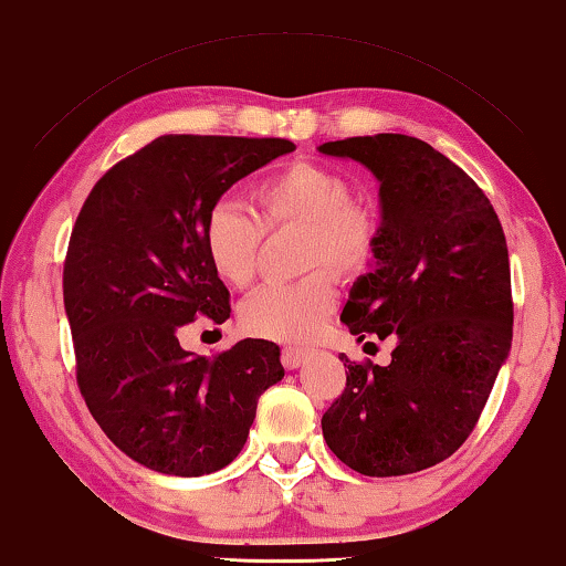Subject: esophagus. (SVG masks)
<instances>
[{
	"label": "esophagus",
	"mask_w": 566,
	"mask_h": 566,
	"mask_svg": "<svg viewBox=\"0 0 566 566\" xmlns=\"http://www.w3.org/2000/svg\"><path fill=\"white\" fill-rule=\"evenodd\" d=\"M305 358H308V354H305V350H298V348H285L283 356H281L283 366L289 368V370L301 368L305 364Z\"/></svg>",
	"instance_id": "obj_1"
}]
</instances>
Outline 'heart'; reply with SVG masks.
<instances>
[{
  "instance_id": "heart-1",
  "label": "heart",
  "mask_w": 566,
  "mask_h": 566,
  "mask_svg": "<svg viewBox=\"0 0 566 566\" xmlns=\"http://www.w3.org/2000/svg\"><path fill=\"white\" fill-rule=\"evenodd\" d=\"M255 216L235 200H218L202 218V248L220 281L233 289L253 283L263 230L303 228L301 265H326L340 277L366 271L376 250V222L354 202V185L338 170L298 163L253 190ZM336 308V285L326 273L298 283H271L240 305L248 333L289 346L318 336Z\"/></svg>"
}]
</instances>
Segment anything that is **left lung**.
Instances as JSON below:
<instances>
[{"label":"left lung","instance_id":"8db88e82","mask_svg":"<svg viewBox=\"0 0 566 566\" xmlns=\"http://www.w3.org/2000/svg\"><path fill=\"white\" fill-rule=\"evenodd\" d=\"M318 153L378 180L374 263L340 321L358 344L396 338L388 366L340 354L346 388L323 413V439L358 474H413L467 441L512 350L502 222L459 165L416 137H348Z\"/></svg>","mask_w":566,"mask_h":566}]
</instances>
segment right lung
Listing matches in <instances>:
<instances>
[{
    "instance_id": "add662e5",
    "label": "right lung",
    "mask_w": 566,
    "mask_h": 566,
    "mask_svg": "<svg viewBox=\"0 0 566 566\" xmlns=\"http://www.w3.org/2000/svg\"><path fill=\"white\" fill-rule=\"evenodd\" d=\"M295 145L281 137L163 135L97 180L64 261L77 384L115 447L170 476L212 474L245 447L281 348L245 338L216 358L185 350L198 316L230 318L202 218L238 180Z\"/></svg>"
}]
</instances>
